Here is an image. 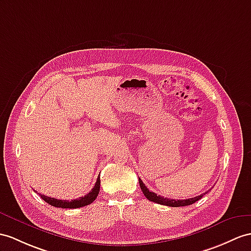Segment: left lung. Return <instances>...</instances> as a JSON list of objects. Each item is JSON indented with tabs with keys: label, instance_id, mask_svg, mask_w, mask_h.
<instances>
[{
	"label": "left lung",
	"instance_id": "obj_1",
	"mask_svg": "<svg viewBox=\"0 0 251 251\" xmlns=\"http://www.w3.org/2000/svg\"><path fill=\"white\" fill-rule=\"evenodd\" d=\"M139 181V186L142 188V191L144 193V195L146 196V198L150 200V201H153L155 203L158 204H163V205H167V206H174V207H178V206H185V205H191L193 203L196 202L199 199L202 198L204 194H201L200 196L197 197H194V198H189V199H182V200H176V199H168V198H164L162 196H157V195L153 192H150L147 186L144 184L143 181L140 180V178H138Z\"/></svg>",
	"mask_w": 251,
	"mask_h": 251
}]
</instances>
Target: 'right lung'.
Returning a JSON list of instances; mask_svg holds the SVG:
<instances>
[{
  "mask_svg": "<svg viewBox=\"0 0 251 251\" xmlns=\"http://www.w3.org/2000/svg\"><path fill=\"white\" fill-rule=\"evenodd\" d=\"M100 192V179L98 178L94 188L84 197H79L78 199L75 200H59L51 197H47L45 195H40V197L44 199L46 202L51 204L55 207H62V209H77V207H82L85 205H88L91 202H94L95 199L97 198L98 194Z\"/></svg>",
  "mask_w": 251,
  "mask_h": 251,
  "instance_id": "right-lung-1",
  "label": "right lung"
}]
</instances>
